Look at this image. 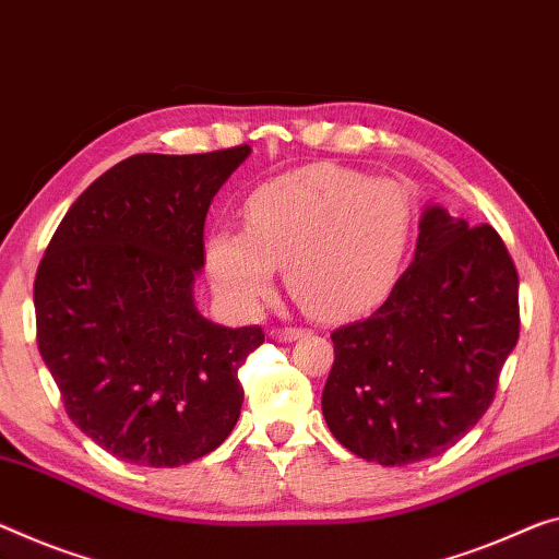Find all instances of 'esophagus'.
I'll list each match as a JSON object with an SVG mask.
<instances>
[{
    "label": "esophagus",
    "mask_w": 559,
    "mask_h": 559,
    "mask_svg": "<svg viewBox=\"0 0 559 559\" xmlns=\"http://www.w3.org/2000/svg\"><path fill=\"white\" fill-rule=\"evenodd\" d=\"M305 332H307V330H302V328H282V330H272L270 337H272L274 342H292V340L302 337Z\"/></svg>",
    "instance_id": "34e87169"
}]
</instances>
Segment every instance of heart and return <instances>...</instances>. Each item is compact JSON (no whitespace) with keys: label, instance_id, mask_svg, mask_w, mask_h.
<instances>
[{"label":"heart","instance_id":"b5f03b06","mask_svg":"<svg viewBox=\"0 0 559 559\" xmlns=\"http://www.w3.org/2000/svg\"><path fill=\"white\" fill-rule=\"evenodd\" d=\"M245 229L217 227L204 264L219 297L254 312L285 270L292 297L309 314H359L380 305L405 267L415 207L405 187L340 165H309L247 194Z\"/></svg>","mask_w":559,"mask_h":559}]
</instances>
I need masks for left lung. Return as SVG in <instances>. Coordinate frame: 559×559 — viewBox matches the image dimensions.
I'll list each match as a JSON object with an SVG mask.
<instances>
[{"label": "left lung", "mask_w": 559, "mask_h": 559, "mask_svg": "<svg viewBox=\"0 0 559 559\" xmlns=\"http://www.w3.org/2000/svg\"><path fill=\"white\" fill-rule=\"evenodd\" d=\"M520 280L500 235L427 204L409 267L365 320L332 332L330 432L384 467L437 457L495 397L520 337Z\"/></svg>", "instance_id": "8db88e82"}]
</instances>
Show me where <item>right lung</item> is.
I'll return each instance as SVG.
<instances>
[{"label":"right lung","mask_w":559,"mask_h":559,"mask_svg":"<svg viewBox=\"0 0 559 559\" xmlns=\"http://www.w3.org/2000/svg\"><path fill=\"white\" fill-rule=\"evenodd\" d=\"M250 152L119 162L76 197L39 262L37 345L67 415L132 465H187L237 425V369L264 334L202 317L194 280L212 197Z\"/></svg>","instance_id":"add662e5"}]
</instances>
